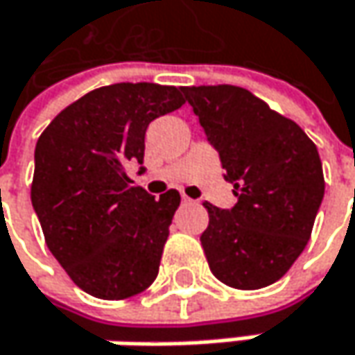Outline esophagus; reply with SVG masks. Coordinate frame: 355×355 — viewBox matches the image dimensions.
Returning <instances> with one entry per match:
<instances>
[{
	"label": "esophagus",
	"mask_w": 355,
	"mask_h": 355,
	"mask_svg": "<svg viewBox=\"0 0 355 355\" xmlns=\"http://www.w3.org/2000/svg\"><path fill=\"white\" fill-rule=\"evenodd\" d=\"M182 202H192V198H188V196L184 194V196H182Z\"/></svg>",
	"instance_id": "esophagus-1"
}]
</instances>
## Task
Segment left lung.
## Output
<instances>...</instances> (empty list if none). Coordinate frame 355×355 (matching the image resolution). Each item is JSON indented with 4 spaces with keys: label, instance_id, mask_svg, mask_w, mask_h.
Instances as JSON below:
<instances>
[{
    "label": "left lung",
    "instance_id": "1",
    "mask_svg": "<svg viewBox=\"0 0 355 355\" xmlns=\"http://www.w3.org/2000/svg\"><path fill=\"white\" fill-rule=\"evenodd\" d=\"M218 151L237 204L204 202L200 241L227 286L257 290L280 280L311 239L325 194L323 165L304 130L237 85L182 87Z\"/></svg>",
    "mask_w": 355,
    "mask_h": 355
}]
</instances>
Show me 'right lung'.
Instances as JSON below:
<instances>
[{
    "label": "right lung",
    "mask_w": 355,
    "mask_h": 355,
    "mask_svg": "<svg viewBox=\"0 0 355 355\" xmlns=\"http://www.w3.org/2000/svg\"><path fill=\"white\" fill-rule=\"evenodd\" d=\"M182 104L173 85L114 83L67 106L36 143L30 196L46 245L96 298L122 300L157 278L180 192L153 198L126 167L143 163L149 122Z\"/></svg>",
    "instance_id": "1"
}]
</instances>
